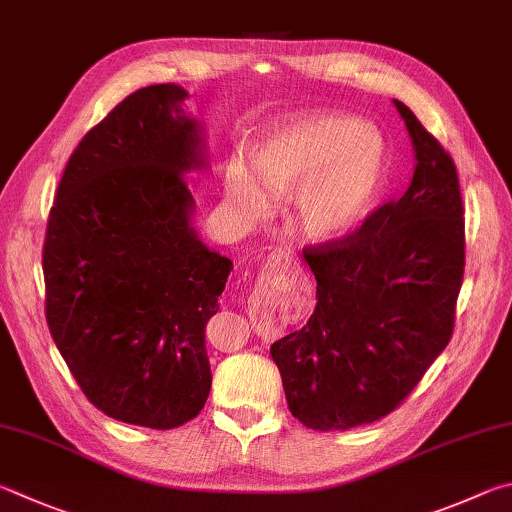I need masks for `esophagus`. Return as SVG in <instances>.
<instances>
[{
    "label": "esophagus",
    "instance_id": "esophagus-1",
    "mask_svg": "<svg viewBox=\"0 0 512 512\" xmlns=\"http://www.w3.org/2000/svg\"><path fill=\"white\" fill-rule=\"evenodd\" d=\"M291 257H288L286 253H282V250H275V253L268 257V264L266 266H277V268H291Z\"/></svg>",
    "mask_w": 512,
    "mask_h": 512
}]
</instances>
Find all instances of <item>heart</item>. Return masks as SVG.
I'll return each instance as SVG.
<instances>
[{
    "label": "heart",
    "instance_id": "1",
    "mask_svg": "<svg viewBox=\"0 0 512 512\" xmlns=\"http://www.w3.org/2000/svg\"><path fill=\"white\" fill-rule=\"evenodd\" d=\"M255 174L232 161L226 194L246 219H262L273 199L291 197L295 228L311 241H336L356 230L378 197L385 174L383 141L356 118L315 114L266 138Z\"/></svg>",
    "mask_w": 512,
    "mask_h": 512
}]
</instances>
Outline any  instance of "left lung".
<instances>
[{
  "instance_id": "1",
  "label": "left lung",
  "mask_w": 512,
  "mask_h": 512,
  "mask_svg": "<svg viewBox=\"0 0 512 512\" xmlns=\"http://www.w3.org/2000/svg\"><path fill=\"white\" fill-rule=\"evenodd\" d=\"M414 147L410 188L336 244L304 248L315 311L273 342L291 414L311 430L387 416L448 347L466 241L450 154L394 100Z\"/></svg>"
}]
</instances>
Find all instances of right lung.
<instances>
[{"mask_svg":"<svg viewBox=\"0 0 512 512\" xmlns=\"http://www.w3.org/2000/svg\"><path fill=\"white\" fill-rule=\"evenodd\" d=\"M188 91H134L82 138L44 241L46 322L100 412L172 430L208 401L206 324L232 262L203 244L185 183L208 170Z\"/></svg>","mask_w":512,"mask_h":512,"instance_id":"right-lung-1","label":"right lung"}]
</instances>
